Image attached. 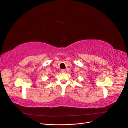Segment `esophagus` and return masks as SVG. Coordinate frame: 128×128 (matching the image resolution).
Returning a JSON list of instances; mask_svg holds the SVG:
<instances>
[{"label": "esophagus", "mask_w": 128, "mask_h": 128, "mask_svg": "<svg viewBox=\"0 0 128 128\" xmlns=\"http://www.w3.org/2000/svg\"><path fill=\"white\" fill-rule=\"evenodd\" d=\"M66 71H67L66 69H62V70H61V72H63V73H64V72H66Z\"/></svg>", "instance_id": "34e87169"}]
</instances>
